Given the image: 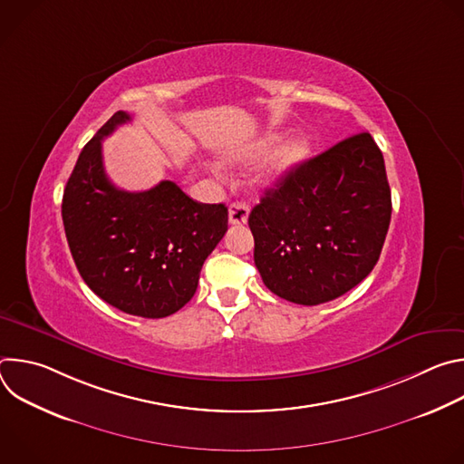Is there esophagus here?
Masks as SVG:
<instances>
[{
	"label": "esophagus",
	"mask_w": 464,
	"mask_h": 464,
	"mask_svg": "<svg viewBox=\"0 0 464 464\" xmlns=\"http://www.w3.org/2000/svg\"><path fill=\"white\" fill-rule=\"evenodd\" d=\"M249 208L246 202H233L229 206V224L231 226H242L247 222Z\"/></svg>",
	"instance_id": "34e87169"
}]
</instances>
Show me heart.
Returning a JSON list of instances; mask_svg holds the SVG:
<instances>
[{
    "label": "heart",
    "instance_id": "heart-1",
    "mask_svg": "<svg viewBox=\"0 0 464 464\" xmlns=\"http://www.w3.org/2000/svg\"><path fill=\"white\" fill-rule=\"evenodd\" d=\"M281 141L279 134H268L249 145L246 150H242L235 161L240 163H255L262 158H266L276 145ZM310 154V141L306 138H292L285 141L270 158L266 167L258 174V185L260 187H277L281 185Z\"/></svg>",
    "mask_w": 464,
    "mask_h": 464
}]
</instances>
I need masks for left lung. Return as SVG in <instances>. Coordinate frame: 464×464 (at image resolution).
<instances>
[{"label": "left lung", "mask_w": 464, "mask_h": 464, "mask_svg": "<svg viewBox=\"0 0 464 464\" xmlns=\"http://www.w3.org/2000/svg\"><path fill=\"white\" fill-rule=\"evenodd\" d=\"M389 222L383 156L367 131L303 161L247 220L264 285L306 306L347 294L372 272Z\"/></svg>", "instance_id": "obj_1"}]
</instances>
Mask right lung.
Returning a JSON list of instances; mask_svg holds the SVG:
<instances>
[{"instance_id": "add662e5", "label": "right lung", "mask_w": 464, "mask_h": 464, "mask_svg": "<svg viewBox=\"0 0 464 464\" xmlns=\"http://www.w3.org/2000/svg\"><path fill=\"white\" fill-rule=\"evenodd\" d=\"M128 121L115 111L82 149L63 188L62 220L93 294L121 312L158 319L192 299L227 231V208L194 202L169 179L141 192L117 188L104 172L102 140Z\"/></svg>"}]
</instances>
